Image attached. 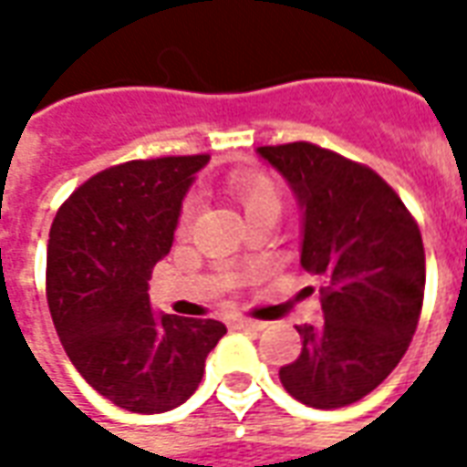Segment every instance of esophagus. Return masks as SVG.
<instances>
[{
    "label": "esophagus",
    "instance_id": "obj_1",
    "mask_svg": "<svg viewBox=\"0 0 467 467\" xmlns=\"http://www.w3.org/2000/svg\"><path fill=\"white\" fill-rule=\"evenodd\" d=\"M233 325L237 327V330H253V333H260V330H265V323H257V320H247V317H237Z\"/></svg>",
    "mask_w": 467,
    "mask_h": 467
}]
</instances>
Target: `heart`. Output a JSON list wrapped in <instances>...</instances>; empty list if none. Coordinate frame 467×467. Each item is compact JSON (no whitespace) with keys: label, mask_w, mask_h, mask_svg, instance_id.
I'll return each instance as SVG.
<instances>
[{"label":"heart","mask_w":467,"mask_h":467,"mask_svg":"<svg viewBox=\"0 0 467 467\" xmlns=\"http://www.w3.org/2000/svg\"><path fill=\"white\" fill-rule=\"evenodd\" d=\"M234 197L240 200V204L244 207V213L250 214L254 210H263V207H280V192H277V184L263 172H240L234 174L233 182ZM194 202L187 200L182 204V213H180V227H187L190 220H192Z\"/></svg>","instance_id":"1"}]
</instances>
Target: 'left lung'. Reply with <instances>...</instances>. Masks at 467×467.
<instances>
[{"instance_id":"left-lung-1","label":"left lung","mask_w":467,"mask_h":467,"mask_svg":"<svg viewBox=\"0 0 467 467\" xmlns=\"http://www.w3.org/2000/svg\"><path fill=\"white\" fill-rule=\"evenodd\" d=\"M303 210L300 265L320 277V325H297L303 352L280 368L295 400L333 410L380 385L422 310L425 250L400 194L368 164L313 142L257 147Z\"/></svg>"}]
</instances>
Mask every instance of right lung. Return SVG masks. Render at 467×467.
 Instances as JSON below:
<instances>
[{"instance_id":"1","label":"right lung","mask_w":467,"mask_h":467,"mask_svg":"<svg viewBox=\"0 0 467 467\" xmlns=\"http://www.w3.org/2000/svg\"><path fill=\"white\" fill-rule=\"evenodd\" d=\"M207 160L182 154L102 170L67 197L49 230L47 303L57 335L79 375L130 412L182 405L227 333L217 320L154 315L147 295Z\"/></svg>"}]
</instances>
